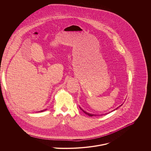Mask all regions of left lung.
Listing matches in <instances>:
<instances>
[{"label":"left lung","mask_w":151,"mask_h":151,"mask_svg":"<svg viewBox=\"0 0 151 151\" xmlns=\"http://www.w3.org/2000/svg\"><path fill=\"white\" fill-rule=\"evenodd\" d=\"M122 105H121V106H122ZM120 106H119V107H120ZM80 109H81V110H82V111H83V112H84V113H85V114H86V115H89V116H96V115H95V114H89V113H88V112H86V111H83V110H82V109H81V107H80ZM118 108H119V107H118ZM118 108H116V109H115V110H117V109H118Z\"/></svg>","instance_id":"8db88e82"}]
</instances>
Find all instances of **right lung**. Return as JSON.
<instances>
[{
    "label": "right lung",
    "instance_id": "obj_1",
    "mask_svg": "<svg viewBox=\"0 0 151 151\" xmlns=\"http://www.w3.org/2000/svg\"><path fill=\"white\" fill-rule=\"evenodd\" d=\"M43 111H45V110H43ZM43 111H39V112H42Z\"/></svg>",
    "mask_w": 151,
    "mask_h": 151
}]
</instances>
